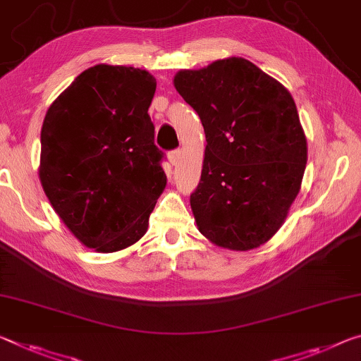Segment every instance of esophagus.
I'll return each mask as SVG.
<instances>
[{
    "label": "esophagus",
    "instance_id": "obj_1",
    "mask_svg": "<svg viewBox=\"0 0 361 361\" xmlns=\"http://www.w3.org/2000/svg\"><path fill=\"white\" fill-rule=\"evenodd\" d=\"M169 159H170V164H171V165H176V164L180 162V159H181V151H180V149L171 151V152L169 154Z\"/></svg>",
    "mask_w": 361,
    "mask_h": 361
}]
</instances>
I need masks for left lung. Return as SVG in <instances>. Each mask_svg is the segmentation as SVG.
<instances>
[{"mask_svg":"<svg viewBox=\"0 0 361 361\" xmlns=\"http://www.w3.org/2000/svg\"><path fill=\"white\" fill-rule=\"evenodd\" d=\"M173 83L207 141L190 197L199 231L226 249L259 247L281 228L305 171L307 141L293 96L243 57L181 71Z\"/></svg>","mask_w":361,"mask_h":361,"instance_id":"1","label":"left lung"}]
</instances>
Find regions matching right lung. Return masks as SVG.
<instances>
[{"label":"right lung","instance_id":"1","mask_svg":"<svg viewBox=\"0 0 361 361\" xmlns=\"http://www.w3.org/2000/svg\"><path fill=\"white\" fill-rule=\"evenodd\" d=\"M156 85L141 68L90 67L44 117V194L68 230L99 252H116L145 236L167 185L147 114Z\"/></svg>","mask_w":361,"mask_h":361}]
</instances>
